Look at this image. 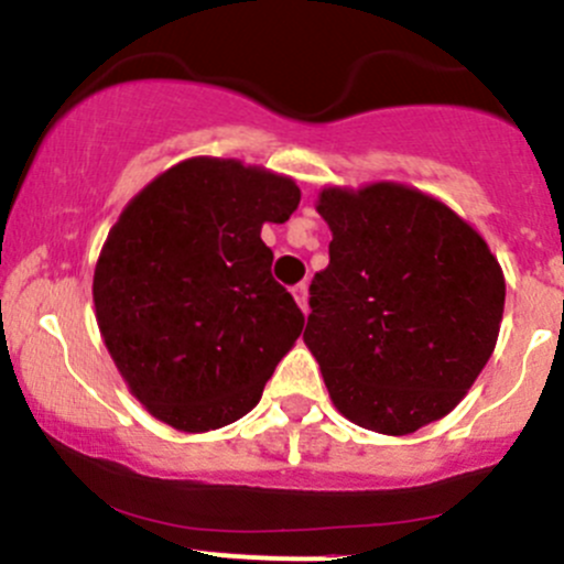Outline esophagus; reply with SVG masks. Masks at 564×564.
<instances>
[{"instance_id": "1", "label": "esophagus", "mask_w": 564, "mask_h": 564, "mask_svg": "<svg viewBox=\"0 0 564 564\" xmlns=\"http://www.w3.org/2000/svg\"><path fill=\"white\" fill-rule=\"evenodd\" d=\"M293 299H295V304L301 306V312H306V299H310V290H306L304 282L295 284V288H293Z\"/></svg>"}]
</instances>
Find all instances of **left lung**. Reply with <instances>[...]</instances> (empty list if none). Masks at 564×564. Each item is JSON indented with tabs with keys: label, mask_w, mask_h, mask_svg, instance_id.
<instances>
[{
	"label": "left lung",
	"mask_w": 564,
	"mask_h": 564,
	"mask_svg": "<svg viewBox=\"0 0 564 564\" xmlns=\"http://www.w3.org/2000/svg\"><path fill=\"white\" fill-rule=\"evenodd\" d=\"M315 208L334 239L310 288L304 345L334 408L391 437L445 417L497 345L505 274L489 243L399 182L323 187Z\"/></svg>",
	"instance_id": "1"
}]
</instances>
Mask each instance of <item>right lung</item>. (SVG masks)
<instances>
[{
	"label": "right lung",
	"mask_w": 564,
	"mask_h": 564,
	"mask_svg": "<svg viewBox=\"0 0 564 564\" xmlns=\"http://www.w3.org/2000/svg\"><path fill=\"white\" fill-rule=\"evenodd\" d=\"M299 200L269 167L189 156L121 208L91 299L121 380L156 421L200 434L260 402L304 328L260 230Z\"/></svg>",
	"instance_id": "obj_1"
}]
</instances>
